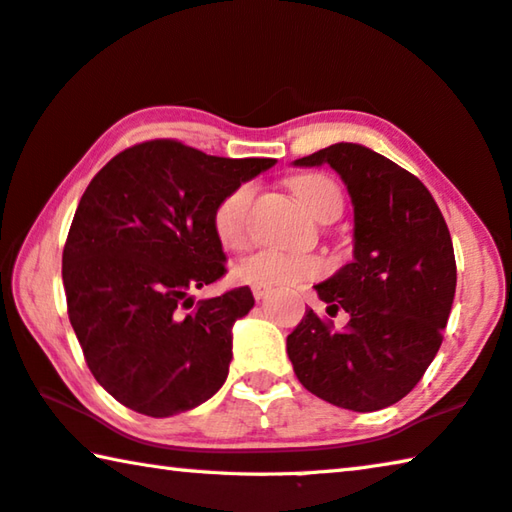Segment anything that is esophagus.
I'll return each instance as SVG.
<instances>
[{"mask_svg":"<svg viewBox=\"0 0 512 512\" xmlns=\"http://www.w3.org/2000/svg\"><path fill=\"white\" fill-rule=\"evenodd\" d=\"M251 292H254V299H256V301H263L267 295H270V290H267V288H258V286L251 288Z\"/></svg>","mask_w":512,"mask_h":512,"instance_id":"obj_1","label":"esophagus"}]
</instances>
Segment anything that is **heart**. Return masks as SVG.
Listing matches in <instances>:
<instances>
[{
  "mask_svg": "<svg viewBox=\"0 0 512 512\" xmlns=\"http://www.w3.org/2000/svg\"><path fill=\"white\" fill-rule=\"evenodd\" d=\"M290 188L306 211L322 220L333 211L340 213L342 195L335 181L324 174H301L290 181ZM254 199V183H240L217 201L213 211V231L226 249H240L247 242V213ZM324 272V261L313 254L263 249L236 265V279L258 288H288Z\"/></svg>",
  "mask_w": 512,
  "mask_h": 512,
  "instance_id": "1",
  "label": "heart"
}]
</instances>
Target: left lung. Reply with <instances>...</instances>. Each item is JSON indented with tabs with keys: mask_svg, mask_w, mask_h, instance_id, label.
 <instances>
[{
	"mask_svg": "<svg viewBox=\"0 0 512 512\" xmlns=\"http://www.w3.org/2000/svg\"><path fill=\"white\" fill-rule=\"evenodd\" d=\"M297 167L331 165L354 206V261L313 286L326 311L349 313L331 331L313 311L288 335L297 379L333 406L372 413L404 399L442 345L456 295L454 245L424 183L356 142H335Z\"/></svg>",
	"mask_w": 512,
	"mask_h": 512,
	"instance_id": "left-lung-1",
	"label": "left lung"
}]
</instances>
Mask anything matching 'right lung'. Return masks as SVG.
I'll use <instances>...</instances> for the list:
<instances>
[{"mask_svg": "<svg viewBox=\"0 0 512 512\" xmlns=\"http://www.w3.org/2000/svg\"><path fill=\"white\" fill-rule=\"evenodd\" d=\"M276 158L208 156L177 140L142 142L95 174L63 249L67 315L97 383L136 413L197 408L229 374L247 286L195 301L220 279L213 211Z\"/></svg>", "mask_w": 512, "mask_h": 512, "instance_id": "1", "label": "right lung"}]
</instances>
